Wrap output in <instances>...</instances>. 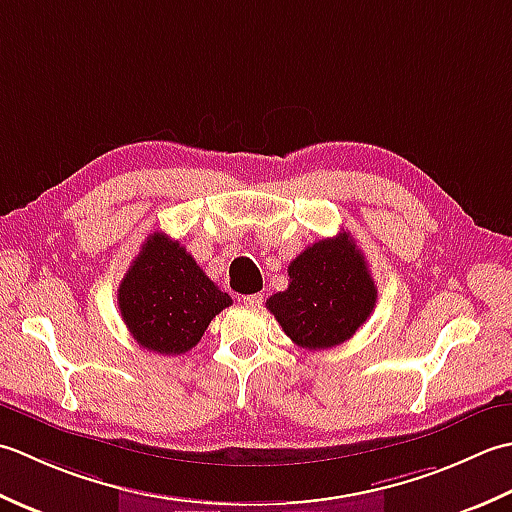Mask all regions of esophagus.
Returning a JSON list of instances; mask_svg holds the SVG:
<instances>
[{
	"label": "esophagus",
	"mask_w": 512,
	"mask_h": 512,
	"mask_svg": "<svg viewBox=\"0 0 512 512\" xmlns=\"http://www.w3.org/2000/svg\"><path fill=\"white\" fill-rule=\"evenodd\" d=\"M243 302L247 307H260L263 305V294H249L243 298Z\"/></svg>",
	"instance_id": "34e87169"
}]
</instances>
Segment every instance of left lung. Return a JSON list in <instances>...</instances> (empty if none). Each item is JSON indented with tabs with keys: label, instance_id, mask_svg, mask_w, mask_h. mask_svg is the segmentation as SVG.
<instances>
[{
	"label": "left lung",
	"instance_id": "1",
	"mask_svg": "<svg viewBox=\"0 0 512 512\" xmlns=\"http://www.w3.org/2000/svg\"><path fill=\"white\" fill-rule=\"evenodd\" d=\"M289 287L267 300L278 325L302 349L347 342L375 307L378 289L349 232L307 247L289 263Z\"/></svg>",
	"mask_w": 512,
	"mask_h": 512
}]
</instances>
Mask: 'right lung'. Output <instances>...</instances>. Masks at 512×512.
<instances>
[{"mask_svg":"<svg viewBox=\"0 0 512 512\" xmlns=\"http://www.w3.org/2000/svg\"><path fill=\"white\" fill-rule=\"evenodd\" d=\"M121 318L139 347L181 356L232 305L179 241L154 232L132 260L117 291Z\"/></svg>","mask_w":512,"mask_h":512,"instance_id":"add662e5","label":"right lung"}]
</instances>
